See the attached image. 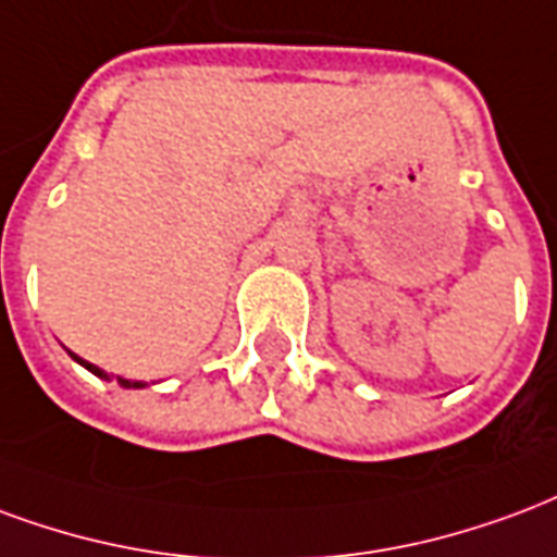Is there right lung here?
<instances>
[{
	"label": "right lung",
	"instance_id": "obj_1",
	"mask_svg": "<svg viewBox=\"0 0 557 557\" xmlns=\"http://www.w3.org/2000/svg\"><path fill=\"white\" fill-rule=\"evenodd\" d=\"M73 359H76V362H79V364H85V368H88V371H91V373H97V376H103V380H109V373L100 371L97 364L85 362V359H79V356H73ZM121 385H141V383H129V380H121Z\"/></svg>",
	"mask_w": 557,
	"mask_h": 557
}]
</instances>
